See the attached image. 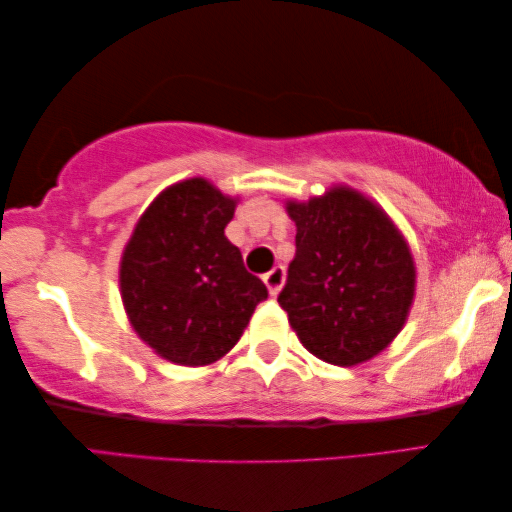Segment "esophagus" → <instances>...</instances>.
<instances>
[{
    "label": "esophagus",
    "instance_id": "1",
    "mask_svg": "<svg viewBox=\"0 0 512 512\" xmlns=\"http://www.w3.org/2000/svg\"><path fill=\"white\" fill-rule=\"evenodd\" d=\"M283 279H286V270H283L281 265L272 267V270L265 274L263 281H265L267 290H270V295H279V290H281V286H283Z\"/></svg>",
    "mask_w": 512,
    "mask_h": 512
}]
</instances>
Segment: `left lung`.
<instances>
[{"label":"left lung","mask_w":512,"mask_h":512,"mask_svg":"<svg viewBox=\"0 0 512 512\" xmlns=\"http://www.w3.org/2000/svg\"><path fill=\"white\" fill-rule=\"evenodd\" d=\"M295 258L277 297L306 350L334 366L375 357L403 329L414 261L384 212L348 187L288 203Z\"/></svg>","instance_id":"1"}]
</instances>
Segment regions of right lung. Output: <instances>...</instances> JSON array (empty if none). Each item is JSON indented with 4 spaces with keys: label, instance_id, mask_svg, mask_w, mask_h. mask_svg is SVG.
Here are the masks:
<instances>
[{
    "label": "right lung",
    "instance_id": "obj_1",
    "mask_svg": "<svg viewBox=\"0 0 512 512\" xmlns=\"http://www.w3.org/2000/svg\"><path fill=\"white\" fill-rule=\"evenodd\" d=\"M235 201L208 180L164 190L141 215L123 251L121 295L135 332L157 355L180 366L224 357L267 300L226 240Z\"/></svg>",
    "mask_w": 512,
    "mask_h": 512
}]
</instances>
